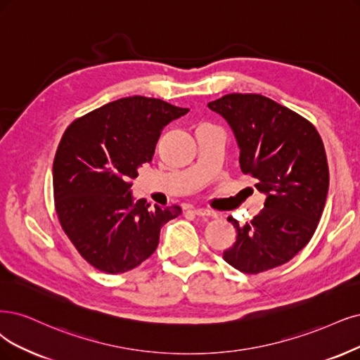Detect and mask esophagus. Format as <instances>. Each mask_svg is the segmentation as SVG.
<instances>
[{
    "label": "esophagus",
    "instance_id": "esophagus-1",
    "mask_svg": "<svg viewBox=\"0 0 360 360\" xmlns=\"http://www.w3.org/2000/svg\"><path fill=\"white\" fill-rule=\"evenodd\" d=\"M194 214L198 215V217H214V214H212L210 210L207 209H203V207H194Z\"/></svg>",
    "mask_w": 360,
    "mask_h": 360
}]
</instances>
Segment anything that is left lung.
Here are the masks:
<instances>
[{"instance_id": "1", "label": "left lung", "mask_w": 360, "mask_h": 360, "mask_svg": "<svg viewBox=\"0 0 360 360\" xmlns=\"http://www.w3.org/2000/svg\"><path fill=\"white\" fill-rule=\"evenodd\" d=\"M207 106L231 127L240 169L265 195L250 222L229 218L237 236L222 258L248 274L276 269L310 242L322 217L329 188L322 138L304 117L255 93H231Z\"/></svg>"}]
</instances>
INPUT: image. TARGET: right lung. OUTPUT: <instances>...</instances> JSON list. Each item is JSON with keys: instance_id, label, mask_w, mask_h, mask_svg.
<instances>
[{"instance_id": "right-lung-1", "label": "right lung", "mask_w": 360, "mask_h": 360, "mask_svg": "<svg viewBox=\"0 0 360 360\" xmlns=\"http://www.w3.org/2000/svg\"><path fill=\"white\" fill-rule=\"evenodd\" d=\"M188 108L131 96L106 103L65 130L53 162L55 206L65 234L93 267L126 273L150 258L179 206L150 209L131 179L150 163L162 130Z\"/></svg>"}]
</instances>
